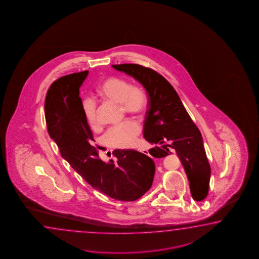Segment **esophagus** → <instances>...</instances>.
<instances>
[{"label":"esophagus","mask_w":259,"mask_h":259,"mask_svg":"<svg viewBox=\"0 0 259 259\" xmlns=\"http://www.w3.org/2000/svg\"><path fill=\"white\" fill-rule=\"evenodd\" d=\"M140 152H142L143 154H145V155H148V156H150V153L148 151H142V150H140Z\"/></svg>","instance_id":"esophagus-1"}]
</instances>
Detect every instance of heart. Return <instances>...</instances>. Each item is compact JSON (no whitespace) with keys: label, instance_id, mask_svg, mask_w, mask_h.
I'll use <instances>...</instances> for the list:
<instances>
[{"label":"heart","instance_id":"1","mask_svg":"<svg viewBox=\"0 0 259 259\" xmlns=\"http://www.w3.org/2000/svg\"><path fill=\"white\" fill-rule=\"evenodd\" d=\"M98 97L103 100L120 104L123 111L141 115L147 107V97L142 87L132 85L125 79L108 77L97 88ZM81 110L88 125L96 127L98 124L97 104L91 98L81 102ZM141 133V126L134 120H127L119 126L111 127L105 134V142L113 148H130L134 145Z\"/></svg>","mask_w":259,"mask_h":259}]
</instances>
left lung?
<instances>
[{
  "label": "left lung",
  "instance_id": "left-lung-1",
  "mask_svg": "<svg viewBox=\"0 0 259 259\" xmlns=\"http://www.w3.org/2000/svg\"><path fill=\"white\" fill-rule=\"evenodd\" d=\"M112 67L133 77L147 92L143 136L150 143L157 144L149 152L155 158L177 152L187 174L193 198L203 200L208 195L210 166L201 133L178 93L164 77L147 67L130 63Z\"/></svg>",
  "mask_w": 259,
  "mask_h": 259
}]
</instances>
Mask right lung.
Wrapping results in <instances>:
<instances>
[{"mask_svg":"<svg viewBox=\"0 0 259 259\" xmlns=\"http://www.w3.org/2000/svg\"><path fill=\"white\" fill-rule=\"evenodd\" d=\"M88 71L61 77L47 93L45 117L48 132L61 156L88 184L121 201H134L152 187L155 165L135 150H115L117 162L98 158L91 128L81 110L80 87Z\"/></svg>","mask_w":259,"mask_h":259,"instance_id":"1","label":"right lung"}]
</instances>
